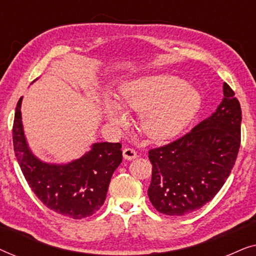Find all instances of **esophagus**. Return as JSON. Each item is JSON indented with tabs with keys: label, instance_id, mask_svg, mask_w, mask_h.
Instances as JSON below:
<instances>
[{
	"label": "esophagus",
	"instance_id": "esophagus-1",
	"mask_svg": "<svg viewBox=\"0 0 256 256\" xmlns=\"http://www.w3.org/2000/svg\"><path fill=\"white\" fill-rule=\"evenodd\" d=\"M124 160H132L138 157V152H136L135 150L132 148H124Z\"/></svg>",
	"mask_w": 256,
	"mask_h": 256
}]
</instances>
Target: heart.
Returning a JSON list of instances; mask_svg holds the SVG:
<instances>
[{
    "mask_svg": "<svg viewBox=\"0 0 256 256\" xmlns=\"http://www.w3.org/2000/svg\"><path fill=\"white\" fill-rule=\"evenodd\" d=\"M120 104L140 114L142 132L162 141L180 134L200 107V94L184 79L172 74L143 76L124 82L120 88ZM108 120L121 124L126 114L120 104L108 100L104 104Z\"/></svg>",
    "mask_w": 256,
    "mask_h": 256,
    "instance_id": "1",
    "label": "heart"
}]
</instances>
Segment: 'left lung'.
I'll return each instance as SVG.
<instances>
[{
  "instance_id": "left-lung-1",
  "label": "left lung",
  "mask_w": 256,
  "mask_h": 256,
  "mask_svg": "<svg viewBox=\"0 0 256 256\" xmlns=\"http://www.w3.org/2000/svg\"><path fill=\"white\" fill-rule=\"evenodd\" d=\"M224 82L216 110L186 134L149 150L150 202L166 216H185L214 198L236 163L241 141V107Z\"/></svg>"
}]
</instances>
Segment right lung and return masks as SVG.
Returning a JSON list of instances; mask_svg holds the SVG:
<instances>
[{
  "label": "right lung",
  "instance_id": "1",
  "mask_svg": "<svg viewBox=\"0 0 256 256\" xmlns=\"http://www.w3.org/2000/svg\"><path fill=\"white\" fill-rule=\"evenodd\" d=\"M22 98L18 100L12 126L15 156L31 190L58 214L82 219L104 205L112 174L122 162L121 143H94L92 150L68 164H48L32 155L24 138Z\"/></svg>",
  "mask_w": 256,
  "mask_h": 256
}]
</instances>
